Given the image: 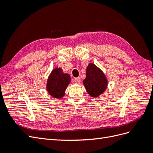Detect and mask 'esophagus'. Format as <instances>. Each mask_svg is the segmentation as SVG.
I'll list each match as a JSON object with an SVG mask.
<instances>
[{
    "label": "esophagus",
    "instance_id": "esophagus-1",
    "mask_svg": "<svg viewBox=\"0 0 153 153\" xmlns=\"http://www.w3.org/2000/svg\"><path fill=\"white\" fill-rule=\"evenodd\" d=\"M74 82H76V83H80V78L79 77H77V78H74Z\"/></svg>",
    "mask_w": 153,
    "mask_h": 153
}]
</instances>
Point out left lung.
Instances as JSON below:
<instances>
[{
  "instance_id": "1",
  "label": "left lung",
  "mask_w": 153,
  "mask_h": 153,
  "mask_svg": "<svg viewBox=\"0 0 153 153\" xmlns=\"http://www.w3.org/2000/svg\"><path fill=\"white\" fill-rule=\"evenodd\" d=\"M83 83L88 94L94 98L102 94L107 87V80L105 74L92 63L87 67L86 78Z\"/></svg>"
}]
</instances>
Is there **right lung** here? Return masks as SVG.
<instances>
[{"label":"right lung","mask_w":153,"mask_h":153,"mask_svg":"<svg viewBox=\"0 0 153 153\" xmlns=\"http://www.w3.org/2000/svg\"><path fill=\"white\" fill-rule=\"evenodd\" d=\"M70 81L69 74L64 73L61 68H57L53 69L48 78L47 89L53 98L60 99L65 94V91Z\"/></svg>","instance_id":"right-lung-1"}]
</instances>
